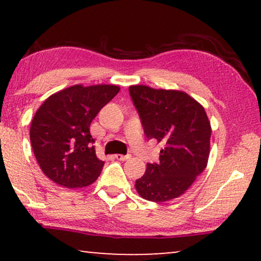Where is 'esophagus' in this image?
Wrapping results in <instances>:
<instances>
[{"mask_svg": "<svg viewBox=\"0 0 261 261\" xmlns=\"http://www.w3.org/2000/svg\"><path fill=\"white\" fill-rule=\"evenodd\" d=\"M115 158H116L117 160H120V162H124V160L129 159L130 155H129V154H127V155H123V154H115Z\"/></svg>", "mask_w": 261, "mask_h": 261, "instance_id": "obj_1", "label": "esophagus"}]
</instances>
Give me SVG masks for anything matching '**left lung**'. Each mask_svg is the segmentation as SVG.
I'll use <instances>...</instances> for the list:
<instances>
[{
  "label": "left lung",
  "instance_id": "obj_1",
  "mask_svg": "<svg viewBox=\"0 0 261 261\" xmlns=\"http://www.w3.org/2000/svg\"><path fill=\"white\" fill-rule=\"evenodd\" d=\"M129 95L146 137L164 145L159 163L147 164L135 189L152 202L179 197L208 163L212 127L205 110L183 91L132 85Z\"/></svg>",
  "mask_w": 261,
  "mask_h": 261
}]
</instances>
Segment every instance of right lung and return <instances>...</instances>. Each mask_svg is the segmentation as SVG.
<instances>
[{
	"mask_svg": "<svg viewBox=\"0 0 261 261\" xmlns=\"http://www.w3.org/2000/svg\"><path fill=\"white\" fill-rule=\"evenodd\" d=\"M117 85H73L46 99L32 120L30 137L46 176L64 188L88 187L105 162L96 156L91 121L117 95Z\"/></svg>",
	"mask_w": 261,
	"mask_h": 261,
	"instance_id": "right-lung-1",
	"label": "right lung"
}]
</instances>
